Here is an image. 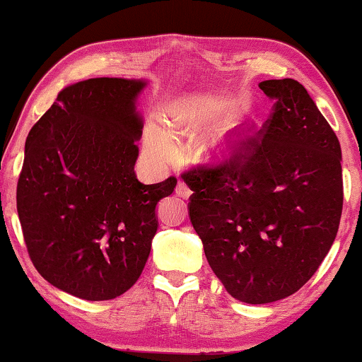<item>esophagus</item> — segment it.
<instances>
[{
  "instance_id": "1",
  "label": "esophagus",
  "mask_w": 362,
  "mask_h": 362,
  "mask_svg": "<svg viewBox=\"0 0 362 362\" xmlns=\"http://www.w3.org/2000/svg\"><path fill=\"white\" fill-rule=\"evenodd\" d=\"M175 192H177V195L179 197H182V198H188L192 195V190H190V187L187 185L185 182H179L177 183V188H175Z\"/></svg>"
}]
</instances>
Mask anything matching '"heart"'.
<instances>
[{"mask_svg":"<svg viewBox=\"0 0 362 362\" xmlns=\"http://www.w3.org/2000/svg\"><path fill=\"white\" fill-rule=\"evenodd\" d=\"M216 154L225 156L230 152V144H226L223 139H218L216 142ZM147 147L156 157H160V159H169L175 154V146L169 136L165 134L164 131L157 126H151L149 131H147Z\"/></svg>","mask_w":362,"mask_h":362,"instance_id":"1","label":"heart"}]
</instances>
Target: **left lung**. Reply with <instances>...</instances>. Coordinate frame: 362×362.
I'll list each match as a JSON object with an SVG mask.
<instances>
[{
    "label": "left lung",
    "mask_w": 362,
    "mask_h": 362,
    "mask_svg": "<svg viewBox=\"0 0 362 362\" xmlns=\"http://www.w3.org/2000/svg\"><path fill=\"white\" fill-rule=\"evenodd\" d=\"M259 86L274 101L261 129H238L225 159L182 172L211 271L231 297L252 305L312 279L343 210L339 141L308 91L293 78Z\"/></svg>",
    "instance_id": "obj_1"
}]
</instances>
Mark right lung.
<instances>
[{
	"label": "right lung",
	"instance_id": "add662e5",
	"mask_svg": "<svg viewBox=\"0 0 362 362\" xmlns=\"http://www.w3.org/2000/svg\"><path fill=\"white\" fill-rule=\"evenodd\" d=\"M144 83L90 78L60 91L29 131L16 205L45 281L83 300H111L139 279L157 231L156 205L175 177L137 180L134 100Z\"/></svg>",
	"mask_w": 362,
	"mask_h": 362
}]
</instances>
